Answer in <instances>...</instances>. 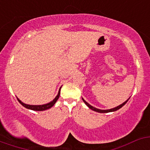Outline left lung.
<instances>
[{
	"label": "left lung",
	"mask_w": 150,
	"mask_h": 150,
	"mask_svg": "<svg viewBox=\"0 0 150 150\" xmlns=\"http://www.w3.org/2000/svg\"><path fill=\"white\" fill-rule=\"evenodd\" d=\"M82 99H83V101H84L85 104H86V105L88 106V107H89L90 109L92 110H94V111H95V112H102V113H104V112H113V111H116V110H118L120 109V108H121V107H122L123 106L125 105V104H126L127 101H128V100H125V101L124 103H122V104H120V105L117 106V107H114V108H112V109H110V110H100V109H98V108H95V107H92V106H91V105H90V104H88V103H87V102L86 101V100H85L83 98H82Z\"/></svg>",
	"instance_id": "obj_1"
}]
</instances>
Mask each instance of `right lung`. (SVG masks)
<instances>
[{
	"label": "right lung",
	"instance_id": "right-lung-1",
	"mask_svg": "<svg viewBox=\"0 0 150 150\" xmlns=\"http://www.w3.org/2000/svg\"><path fill=\"white\" fill-rule=\"evenodd\" d=\"M61 88H62V87H61ZM61 88H59V93H58L57 96L55 97V98L53 99V100H52L51 102H50V103H48V104H43V105H29V104H25V103H23V102H22L18 98H17V99H18V102H19V103H20V104H22V105L23 106V107H25V108H27V109L32 110H36V111L46 110H48V109H50V108H51V107H52V106H53L54 104H55V102H56L57 100H58V99H59V96H60Z\"/></svg>",
	"mask_w": 150,
	"mask_h": 150
}]
</instances>
